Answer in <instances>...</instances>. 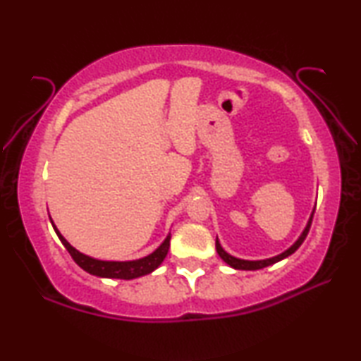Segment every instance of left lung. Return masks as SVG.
<instances>
[{
    "instance_id": "8db88e82",
    "label": "left lung",
    "mask_w": 361,
    "mask_h": 361,
    "mask_svg": "<svg viewBox=\"0 0 361 361\" xmlns=\"http://www.w3.org/2000/svg\"><path fill=\"white\" fill-rule=\"evenodd\" d=\"M314 213H315V209L312 210V213H310L307 224H305V228L302 229L301 235L298 237V239L295 240V243H293L291 247L286 248L285 252L279 253V255H276V256H272V258H266V259H255V261L235 258V256H232V255H229L228 252H224V248L221 247V243H219L218 237H216V252H218V255H219V258H221V259L226 262V264L231 266L232 269H237V271H258V269L267 267V266H271V264H276V262L282 261V259H285V258H288L290 255L295 253L296 250H298L299 247H301V243L304 242V239H305V237H307V234H309L310 224H312Z\"/></svg>"
}]
</instances>
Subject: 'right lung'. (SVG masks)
Listing matches in <instances>:
<instances>
[{
	"label": "right lung",
	"instance_id": "obj_1",
	"mask_svg": "<svg viewBox=\"0 0 361 361\" xmlns=\"http://www.w3.org/2000/svg\"><path fill=\"white\" fill-rule=\"evenodd\" d=\"M51 223H52L54 231H56V234L59 235L60 242H62L63 247L68 250V253L71 255V258L75 259L76 264L79 267H82L85 272L92 274V276H95V277H102V279L132 280V279L148 276V274H151L152 271H156V269L162 264V261L166 259L169 248H170V237H172V234L169 232L166 239H164V242L154 250V252L149 253L148 256H143V258H140V259L105 261V259L92 258V256L79 252V250L73 247L71 243L66 240L62 234H60V231L57 229V226L54 224L52 218H51Z\"/></svg>",
	"mask_w": 361,
	"mask_h": 361
}]
</instances>
